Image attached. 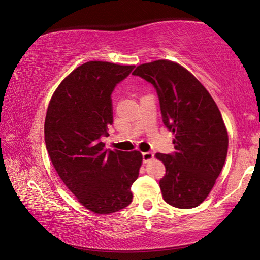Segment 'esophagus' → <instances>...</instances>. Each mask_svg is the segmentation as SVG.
<instances>
[{"instance_id":"obj_1","label":"esophagus","mask_w":260,"mask_h":260,"mask_svg":"<svg viewBox=\"0 0 260 260\" xmlns=\"http://www.w3.org/2000/svg\"><path fill=\"white\" fill-rule=\"evenodd\" d=\"M153 153H152V152H143V153H142V157H143V162L144 164H146L147 161H150V160H152L153 159Z\"/></svg>"}]
</instances>
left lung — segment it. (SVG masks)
I'll return each instance as SVG.
<instances>
[{
	"instance_id": "left-lung-1",
	"label": "left lung",
	"mask_w": 260,
	"mask_h": 260,
	"mask_svg": "<svg viewBox=\"0 0 260 260\" xmlns=\"http://www.w3.org/2000/svg\"><path fill=\"white\" fill-rule=\"evenodd\" d=\"M153 85L162 121L175 134V152L156 153L166 175L160 180L164 200L177 208L204 202L228 154L229 137L215 101L194 75L179 64L160 59L133 72Z\"/></svg>"
}]
</instances>
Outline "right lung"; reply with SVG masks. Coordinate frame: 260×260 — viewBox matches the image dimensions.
Wrapping results in <instances>:
<instances>
[{
	"label": "right lung",
	"instance_id": "right-lung-1",
	"mask_svg": "<svg viewBox=\"0 0 260 260\" xmlns=\"http://www.w3.org/2000/svg\"><path fill=\"white\" fill-rule=\"evenodd\" d=\"M134 66L84 63L56 89L45 119V143L55 170L79 202L96 214L131 204L139 177V151L106 150L101 137L113 124L111 94Z\"/></svg>",
	"mask_w": 260,
	"mask_h": 260
}]
</instances>
